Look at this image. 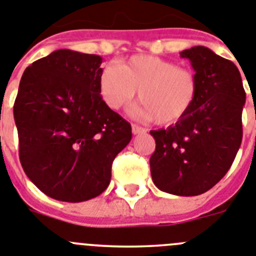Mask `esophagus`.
I'll return each instance as SVG.
<instances>
[{"label": "esophagus", "instance_id": "obj_1", "mask_svg": "<svg viewBox=\"0 0 256 256\" xmlns=\"http://www.w3.org/2000/svg\"><path fill=\"white\" fill-rule=\"evenodd\" d=\"M144 132H146V130H145L144 128H140V126H138V125H132L134 135H139V134H144Z\"/></svg>", "mask_w": 256, "mask_h": 256}]
</instances>
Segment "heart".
<instances>
[{
  "label": "heart",
  "instance_id": "b5f03b06",
  "mask_svg": "<svg viewBox=\"0 0 256 256\" xmlns=\"http://www.w3.org/2000/svg\"><path fill=\"white\" fill-rule=\"evenodd\" d=\"M196 75L174 62L149 54H136L121 65L110 64L100 72V92L112 110H121L138 92L136 112L160 126L178 122L188 114L198 96Z\"/></svg>",
  "mask_w": 256,
  "mask_h": 256
}]
</instances>
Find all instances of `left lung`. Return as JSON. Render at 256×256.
Returning <instances> with one entry per match:
<instances>
[{
	"label": "left lung",
	"instance_id": "obj_1",
	"mask_svg": "<svg viewBox=\"0 0 256 256\" xmlns=\"http://www.w3.org/2000/svg\"><path fill=\"white\" fill-rule=\"evenodd\" d=\"M196 75L198 96L182 120L152 130L150 174L160 190L178 196L208 191L227 174L242 140L246 94L234 62L202 46L182 50Z\"/></svg>",
	"mask_w": 256,
	"mask_h": 256
}]
</instances>
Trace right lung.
<instances>
[{"label":"right lung","instance_id":"right-lung-1","mask_svg":"<svg viewBox=\"0 0 256 256\" xmlns=\"http://www.w3.org/2000/svg\"><path fill=\"white\" fill-rule=\"evenodd\" d=\"M103 58L57 50L22 74L14 104L24 172L47 196L80 202L111 181L114 156L131 125L102 100Z\"/></svg>","mask_w":256,"mask_h":256}]
</instances>
